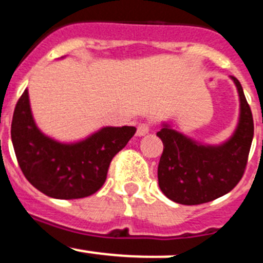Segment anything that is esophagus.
I'll return each mask as SVG.
<instances>
[{
	"label": "esophagus",
	"mask_w": 263,
	"mask_h": 263,
	"mask_svg": "<svg viewBox=\"0 0 263 263\" xmlns=\"http://www.w3.org/2000/svg\"><path fill=\"white\" fill-rule=\"evenodd\" d=\"M149 131H150V124L140 123L139 126H137L136 135L137 136H145L146 134H149Z\"/></svg>",
	"instance_id": "1"
}]
</instances>
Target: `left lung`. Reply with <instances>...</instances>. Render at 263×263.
<instances>
[{
  "instance_id": "8db88e82",
  "label": "left lung",
  "mask_w": 263,
  "mask_h": 263,
  "mask_svg": "<svg viewBox=\"0 0 263 263\" xmlns=\"http://www.w3.org/2000/svg\"><path fill=\"white\" fill-rule=\"evenodd\" d=\"M233 78L240 98V118L230 140L218 146H205L164 124L157 136L163 141L158 165L159 187L180 204L212 202L233 190L241 180L253 140L252 110L240 82Z\"/></svg>"
}]
</instances>
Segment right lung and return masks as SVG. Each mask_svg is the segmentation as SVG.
<instances>
[{
    "instance_id": "add662e5",
    "label": "right lung",
    "mask_w": 263,
    "mask_h": 263,
    "mask_svg": "<svg viewBox=\"0 0 263 263\" xmlns=\"http://www.w3.org/2000/svg\"><path fill=\"white\" fill-rule=\"evenodd\" d=\"M131 126L104 127L76 144H60L35 126L28 90L15 106L11 140L23 175L37 190L55 199H80L104 185L109 165L134 136Z\"/></svg>"
}]
</instances>
